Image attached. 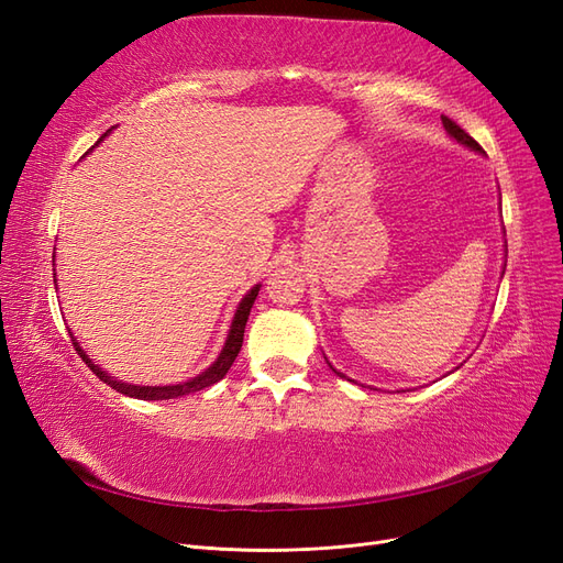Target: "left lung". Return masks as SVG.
Segmentation results:
<instances>
[{"mask_svg": "<svg viewBox=\"0 0 563 563\" xmlns=\"http://www.w3.org/2000/svg\"><path fill=\"white\" fill-rule=\"evenodd\" d=\"M441 122H444V129L449 131L451 139H455L457 143H463V145H467V147H472V150H476V152H482V145L476 143L470 133H465L463 129H460V126L453 122V119L441 117ZM329 366H331V364H329ZM331 368H333V366H331ZM333 371H335V368H333ZM335 373H338V371H335ZM338 376H343V373H338ZM343 378H345V376H343Z\"/></svg>", "mask_w": 563, "mask_h": 563, "instance_id": "8db88e82", "label": "left lung"}]
</instances>
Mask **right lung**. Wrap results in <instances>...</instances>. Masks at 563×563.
<instances>
[{
  "label": "right lung",
  "instance_id": "right-lung-1",
  "mask_svg": "<svg viewBox=\"0 0 563 563\" xmlns=\"http://www.w3.org/2000/svg\"><path fill=\"white\" fill-rule=\"evenodd\" d=\"M108 133H110V131H108ZM108 133L100 135V141H103ZM100 141H98V143H100ZM98 143H96V145H98ZM258 291H261V284H255V286L251 288V291L242 298L240 308H236V312H234L232 327H230V333H228V340H225V347L220 350L218 360H216L207 371L199 373L197 378L187 380V383H180V385H164V387L155 385V387H152V385H129V383L117 380V378L108 376V373H106L103 368H100L98 364H93V362L89 360V354L79 347V343H77L73 333H70V338H73V345H75L77 354L81 356V362H87V366L96 373V376H98L100 380H103V383H108L112 389L122 391V395L133 397V399H143V401L178 399V397H185V395H192V391H199V389H203V387H211L213 383L225 378V373L230 371V366H232L234 360H236V354H240V350H242L246 319H249V314H251V308H253V302H255V296H258Z\"/></svg>",
  "mask_w": 563,
  "mask_h": 563
}]
</instances>
